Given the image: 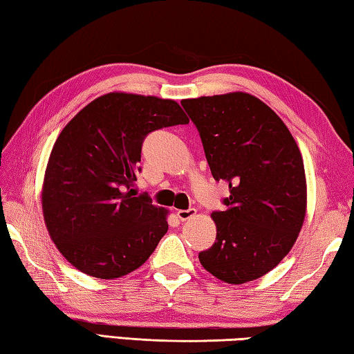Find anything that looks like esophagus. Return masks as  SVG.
Here are the masks:
<instances>
[{
    "mask_svg": "<svg viewBox=\"0 0 354 354\" xmlns=\"http://www.w3.org/2000/svg\"><path fill=\"white\" fill-rule=\"evenodd\" d=\"M196 208H189V209H177V218L180 219L182 222L183 221H188L193 218V216H196Z\"/></svg>",
    "mask_w": 354,
    "mask_h": 354,
    "instance_id": "esophagus-1",
    "label": "esophagus"
}]
</instances>
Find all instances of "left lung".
Wrapping results in <instances>:
<instances>
[{"label": "left lung", "mask_w": 354, "mask_h": 354, "mask_svg": "<svg viewBox=\"0 0 354 354\" xmlns=\"http://www.w3.org/2000/svg\"><path fill=\"white\" fill-rule=\"evenodd\" d=\"M225 212H214L216 241L199 261L221 281L243 284L270 272L295 244L306 214L300 149L280 116L249 93L183 99Z\"/></svg>", "instance_id": "8db88e82"}]
</instances>
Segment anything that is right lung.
Instances as JSON below:
<instances>
[{
  "mask_svg": "<svg viewBox=\"0 0 354 354\" xmlns=\"http://www.w3.org/2000/svg\"><path fill=\"white\" fill-rule=\"evenodd\" d=\"M188 122L172 99L113 91L66 124L49 155L41 208L68 263L113 280L147 261L167 232V212L130 189L141 145L153 130Z\"/></svg>",
  "mask_w": 354,
  "mask_h": 354,
  "instance_id": "add662e5",
  "label": "right lung"
}]
</instances>
